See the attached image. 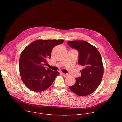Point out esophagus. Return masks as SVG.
Instances as JSON below:
<instances>
[{"instance_id":"34e87169","label":"esophagus","mask_w":122,"mask_h":122,"mask_svg":"<svg viewBox=\"0 0 122 122\" xmlns=\"http://www.w3.org/2000/svg\"><path fill=\"white\" fill-rule=\"evenodd\" d=\"M61 74L63 75V76H64V77H67L68 76L67 74H65V73H61Z\"/></svg>"}]
</instances>
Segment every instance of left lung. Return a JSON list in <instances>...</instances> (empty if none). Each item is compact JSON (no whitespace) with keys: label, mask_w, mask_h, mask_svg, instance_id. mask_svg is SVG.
Here are the masks:
<instances>
[{"label":"left lung","mask_w":122,"mask_h":122,"mask_svg":"<svg viewBox=\"0 0 122 122\" xmlns=\"http://www.w3.org/2000/svg\"><path fill=\"white\" fill-rule=\"evenodd\" d=\"M67 43L78 51V63L83 67L80 71L81 76L76 78L75 84L69 87L78 96H88L97 88L103 76L101 55L97 48L86 41H71Z\"/></svg>","instance_id":"left-lung-1"}]
</instances>
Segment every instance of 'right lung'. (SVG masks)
Returning <instances> with one entry per match:
<instances>
[{"mask_svg": "<svg viewBox=\"0 0 122 122\" xmlns=\"http://www.w3.org/2000/svg\"><path fill=\"white\" fill-rule=\"evenodd\" d=\"M64 41V40H38L22 51L19 59V71L22 80L28 89L41 92L53 83L59 72L46 69L44 66L51 57L53 48Z\"/></svg>", "mask_w": 122, "mask_h": 122, "instance_id": "obj_1", "label": "right lung"}]
</instances>
